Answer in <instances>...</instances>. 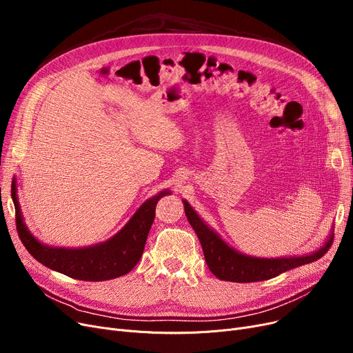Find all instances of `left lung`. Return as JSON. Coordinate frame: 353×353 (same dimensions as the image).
<instances>
[{
  "mask_svg": "<svg viewBox=\"0 0 353 353\" xmlns=\"http://www.w3.org/2000/svg\"><path fill=\"white\" fill-rule=\"evenodd\" d=\"M183 205L189 223L194 229L200 240L206 263L210 272L216 277H219L220 281L249 283L272 279V277L279 276L283 272L318 261V259H321L327 252L333 240L332 237H329L327 242L318 252L306 256L279 259L253 257L234 250L226 242H223L220 236L199 217V214L193 210V208L186 200H183Z\"/></svg>",
  "mask_w": 353,
  "mask_h": 353,
  "instance_id": "obj_1",
  "label": "left lung"
}]
</instances>
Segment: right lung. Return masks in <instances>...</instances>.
Instances as JSON below:
<instances>
[{"label": "right lung", "mask_w": 353, "mask_h": 353, "mask_svg": "<svg viewBox=\"0 0 353 353\" xmlns=\"http://www.w3.org/2000/svg\"><path fill=\"white\" fill-rule=\"evenodd\" d=\"M170 192H160L159 194L145 200L140 209L127 221V225L105 242L81 249H65L46 246L39 242L27 229L20 203L17 197L15 180L11 184V197L15 208L17 232L28 253L41 265L60 272L79 281L101 282L116 279L127 274L140 261L156 216L157 201Z\"/></svg>", "instance_id": "obj_1"}]
</instances>
